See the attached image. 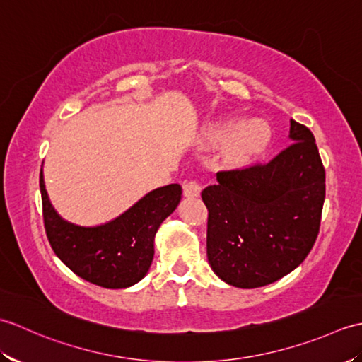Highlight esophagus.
I'll list each match as a JSON object with an SVG mask.
<instances>
[{
    "instance_id": "esophagus-1",
    "label": "esophagus",
    "mask_w": 362,
    "mask_h": 362,
    "mask_svg": "<svg viewBox=\"0 0 362 362\" xmlns=\"http://www.w3.org/2000/svg\"><path fill=\"white\" fill-rule=\"evenodd\" d=\"M201 191H202V187L197 180H188L183 183V194L187 197H199L201 196Z\"/></svg>"
}]
</instances>
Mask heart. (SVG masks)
<instances>
[{"mask_svg":"<svg viewBox=\"0 0 362 362\" xmlns=\"http://www.w3.org/2000/svg\"><path fill=\"white\" fill-rule=\"evenodd\" d=\"M230 124H218L209 129L206 132V140L211 144L221 143L228 135ZM269 129L261 121H249L244 122L238 127L235 132L230 135L226 144V157L233 163H241V161L249 160L255 153L264 149L269 141Z\"/></svg>","mask_w":362,"mask_h":362,"instance_id":"1","label":"heart"}]
</instances>
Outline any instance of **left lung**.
Wrapping results in <instances>:
<instances>
[{"mask_svg":"<svg viewBox=\"0 0 362 362\" xmlns=\"http://www.w3.org/2000/svg\"><path fill=\"white\" fill-rule=\"evenodd\" d=\"M291 144L266 165L219 171L202 191L206 257L221 280L259 288L311 252L325 201V169L311 130L291 119Z\"/></svg>","mask_w":362,"mask_h":362,"instance_id":"1","label":"left lung"}]
</instances>
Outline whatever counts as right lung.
I'll use <instances>...</instances> for the list:
<instances>
[{"mask_svg":"<svg viewBox=\"0 0 362 362\" xmlns=\"http://www.w3.org/2000/svg\"><path fill=\"white\" fill-rule=\"evenodd\" d=\"M40 193L46 236L60 261L83 280L122 289L148 274L153 238L179 205L182 187L171 183L153 189L117 219L96 227H81L59 216L45 189L42 171Z\"/></svg>","mask_w":362,"mask_h":362,"instance_id":"obj_1","label":"right lung"}]
</instances>
